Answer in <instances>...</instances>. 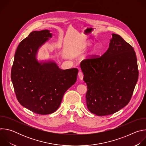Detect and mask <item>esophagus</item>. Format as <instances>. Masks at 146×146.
Listing matches in <instances>:
<instances>
[{
  "label": "esophagus",
  "mask_w": 146,
  "mask_h": 146,
  "mask_svg": "<svg viewBox=\"0 0 146 146\" xmlns=\"http://www.w3.org/2000/svg\"><path fill=\"white\" fill-rule=\"evenodd\" d=\"M78 76L79 79H80V80H82L83 77H84V75H83V73H82L81 72H78Z\"/></svg>",
  "instance_id": "1"
}]
</instances>
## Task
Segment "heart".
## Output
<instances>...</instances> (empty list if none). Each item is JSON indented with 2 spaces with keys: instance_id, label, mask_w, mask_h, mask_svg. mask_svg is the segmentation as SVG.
<instances>
[{
  "instance_id": "obj_1",
  "label": "heart",
  "mask_w": 146,
  "mask_h": 146,
  "mask_svg": "<svg viewBox=\"0 0 146 146\" xmlns=\"http://www.w3.org/2000/svg\"><path fill=\"white\" fill-rule=\"evenodd\" d=\"M91 43L90 42H87V43L84 45V46L83 47V49L86 50V49L88 48L91 46ZM98 50H99L98 47V46H95L94 48L92 49V52H91V56H93V55H95V54L97 53V52L98 51Z\"/></svg>"
}]
</instances>
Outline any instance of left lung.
I'll use <instances>...</instances> for the list:
<instances>
[{"label": "left lung", "mask_w": 146, "mask_h": 146, "mask_svg": "<svg viewBox=\"0 0 146 146\" xmlns=\"http://www.w3.org/2000/svg\"><path fill=\"white\" fill-rule=\"evenodd\" d=\"M87 84L88 109L98 116L114 114L128 105L139 72L133 48L113 33L108 50L100 57L80 63Z\"/></svg>", "instance_id": "1"}]
</instances>
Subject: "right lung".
<instances>
[{
	"label": "right lung",
	"mask_w": 146,
	"mask_h": 146,
	"mask_svg": "<svg viewBox=\"0 0 146 146\" xmlns=\"http://www.w3.org/2000/svg\"><path fill=\"white\" fill-rule=\"evenodd\" d=\"M52 34L33 31L18 45L11 72L19 103L38 114H49L59 107L65 92L77 80L78 69L62 70L53 60L38 62L37 55Z\"/></svg>",
	"instance_id": "right-lung-1"
}]
</instances>
